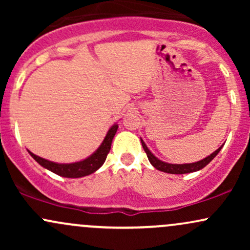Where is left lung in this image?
Masks as SVG:
<instances>
[{
	"instance_id": "left-lung-1",
	"label": "left lung",
	"mask_w": 250,
	"mask_h": 250,
	"mask_svg": "<svg viewBox=\"0 0 250 250\" xmlns=\"http://www.w3.org/2000/svg\"><path fill=\"white\" fill-rule=\"evenodd\" d=\"M141 143H142L143 149H145L146 154H147L149 162L153 165V167L156 168L157 170L165 171V173H168V174H187V173H194V171L201 170V169L205 168L206 166H207L208 163L220 153L221 149H222V146H221V147L219 149H216L213 154H210L209 156L205 157V159L201 160V161H197L194 163H183V165H173V163L163 162L161 160L157 159V157L155 156L150 150H149L142 139H141Z\"/></svg>"
}]
</instances>
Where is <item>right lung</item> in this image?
I'll return each instance as SVG.
<instances>
[{
	"label": "right lung",
	"mask_w": 250,
	"mask_h": 250,
	"mask_svg": "<svg viewBox=\"0 0 250 250\" xmlns=\"http://www.w3.org/2000/svg\"><path fill=\"white\" fill-rule=\"evenodd\" d=\"M119 125L115 123L110 127L108 130L107 135H105L104 140L101 143L99 148L96 149V151H94L90 156H88L87 159L82 160V161L74 162V163H57L49 161V160L42 159V157L37 156V155L33 154L31 151L28 150V153L31 155L35 161L41 165L43 168L48 169V170L53 171L57 175L62 177H69V179H77V177H83L90 175L102 167V165L104 163L105 159H107V155L110 150L111 142H113L114 136H115Z\"/></svg>",
	"instance_id": "add662e5"
}]
</instances>
